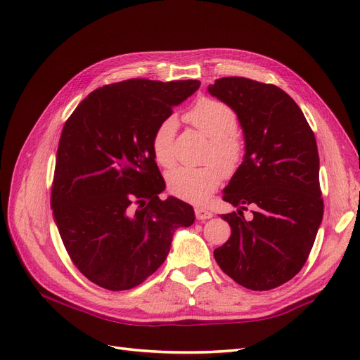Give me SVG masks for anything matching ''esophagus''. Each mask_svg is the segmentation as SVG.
<instances>
[{
  "label": "esophagus",
  "mask_w": 360,
  "mask_h": 360,
  "mask_svg": "<svg viewBox=\"0 0 360 360\" xmlns=\"http://www.w3.org/2000/svg\"><path fill=\"white\" fill-rule=\"evenodd\" d=\"M195 216H197V219L200 221H205V219H210L213 213L207 210L205 207H195Z\"/></svg>",
  "instance_id": "1"
}]
</instances>
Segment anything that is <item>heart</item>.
<instances>
[{
  "label": "heart",
  "instance_id": "heart-1",
  "mask_svg": "<svg viewBox=\"0 0 360 360\" xmlns=\"http://www.w3.org/2000/svg\"><path fill=\"white\" fill-rule=\"evenodd\" d=\"M186 122L198 129L210 139L207 159L216 160L205 167H179L168 174V189L174 197L201 202L219 186L224 180V171L231 174L240 165L245 153L242 138L237 132V115L230 106L214 99H201L184 115ZM177 122L168 117L162 120L151 138V150L159 165L169 168L176 162L174 136Z\"/></svg>",
  "mask_w": 360,
  "mask_h": 360
}]
</instances>
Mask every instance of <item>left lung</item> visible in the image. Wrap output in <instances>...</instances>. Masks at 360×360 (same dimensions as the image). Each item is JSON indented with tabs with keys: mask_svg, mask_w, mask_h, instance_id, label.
Segmentation results:
<instances>
[{
	"mask_svg": "<svg viewBox=\"0 0 360 360\" xmlns=\"http://www.w3.org/2000/svg\"><path fill=\"white\" fill-rule=\"evenodd\" d=\"M209 93L237 114L245 135L243 162L222 197L237 207L222 214L231 237L214 249V259L245 288H276L307 263L323 219L314 132L276 85L230 76L216 79ZM248 206L250 220L243 214Z\"/></svg>",
	"mask_w": 360,
	"mask_h": 360,
	"instance_id": "8db88e82",
	"label": "left lung"
}]
</instances>
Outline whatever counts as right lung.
<instances>
[{
	"mask_svg": "<svg viewBox=\"0 0 360 360\" xmlns=\"http://www.w3.org/2000/svg\"><path fill=\"white\" fill-rule=\"evenodd\" d=\"M201 82L127 79L101 86L63 127L53 172V221L73 264L96 285L130 290L165 261L172 234L195 221L165 189L151 150L162 120Z\"/></svg>",
	"mask_w": 360,
	"mask_h": 360,
	"instance_id": "obj_1",
	"label": "right lung"
}]
</instances>
